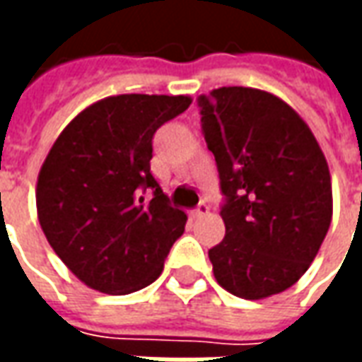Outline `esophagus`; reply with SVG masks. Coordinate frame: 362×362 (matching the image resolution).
Masks as SVG:
<instances>
[{"label": "esophagus", "instance_id": "1", "mask_svg": "<svg viewBox=\"0 0 362 362\" xmlns=\"http://www.w3.org/2000/svg\"><path fill=\"white\" fill-rule=\"evenodd\" d=\"M209 213V205L207 204H199L197 205V209L194 211V217H197V219H202V217H205Z\"/></svg>", "mask_w": 362, "mask_h": 362}]
</instances>
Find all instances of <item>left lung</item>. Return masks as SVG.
Returning a JSON list of instances; mask_svg holds the SVG:
<instances>
[{
  "label": "left lung",
  "instance_id": "obj_1",
  "mask_svg": "<svg viewBox=\"0 0 362 362\" xmlns=\"http://www.w3.org/2000/svg\"><path fill=\"white\" fill-rule=\"evenodd\" d=\"M197 104L227 197L213 275L248 300L283 293L310 267L332 223L326 157L306 122L267 90L221 87Z\"/></svg>",
  "mask_w": 362,
  "mask_h": 362
}]
</instances>
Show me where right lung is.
Here are the masks:
<instances>
[{
    "mask_svg": "<svg viewBox=\"0 0 362 362\" xmlns=\"http://www.w3.org/2000/svg\"><path fill=\"white\" fill-rule=\"evenodd\" d=\"M189 104L188 95L106 96L79 112L44 158L36 182L40 227L87 287L129 295L163 273L188 217L168 205L151 174L153 135Z\"/></svg>",
    "mask_w": 362,
    "mask_h": 362,
    "instance_id": "1",
    "label": "right lung"
}]
</instances>
